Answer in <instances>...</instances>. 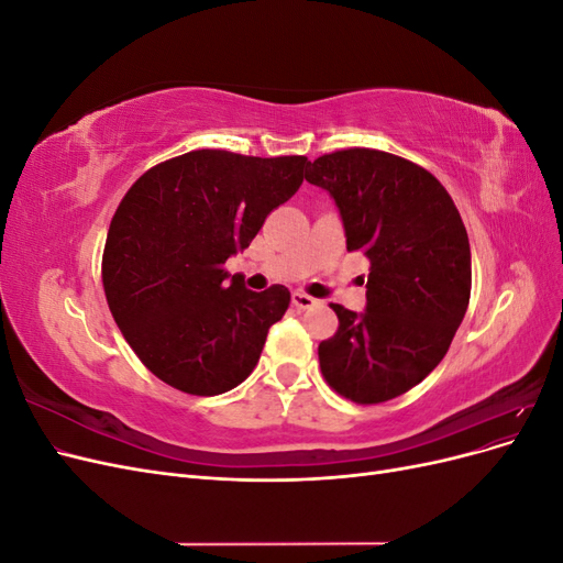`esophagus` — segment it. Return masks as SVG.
<instances>
[{
    "label": "esophagus",
    "mask_w": 563,
    "mask_h": 563,
    "mask_svg": "<svg viewBox=\"0 0 563 563\" xmlns=\"http://www.w3.org/2000/svg\"><path fill=\"white\" fill-rule=\"evenodd\" d=\"M291 302L296 305L298 310H310V308H314V305H317V300H314L312 296L305 294V291H294V296H291Z\"/></svg>",
    "instance_id": "obj_1"
}]
</instances>
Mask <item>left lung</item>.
Listing matches in <instances>:
<instances>
[{"label":"left lung","instance_id":"left-lung-1","mask_svg":"<svg viewBox=\"0 0 563 563\" xmlns=\"http://www.w3.org/2000/svg\"><path fill=\"white\" fill-rule=\"evenodd\" d=\"M308 166L305 180L335 201L347 251L371 263L366 310L331 305L338 331L319 343V366L338 395L383 404L428 378L451 347L472 291L467 230L446 187L404 157L350 147Z\"/></svg>","mask_w":563,"mask_h":563}]
</instances>
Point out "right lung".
<instances>
[{
    "mask_svg": "<svg viewBox=\"0 0 563 563\" xmlns=\"http://www.w3.org/2000/svg\"><path fill=\"white\" fill-rule=\"evenodd\" d=\"M308 164L195 150L152 166L119 201L106 298L131 350L166 385L213 397L251 376L291 294L282 284L249 291L225 261L298 192Z\"/></svg>",
    "mask_w": 563,
    "mask_h": 563,
    "instance_id": "obj_1",
    "label": "right lung"
}]
</instances>
